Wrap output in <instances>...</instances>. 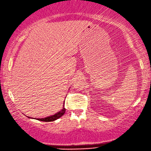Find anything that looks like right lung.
<instances>
[{
    "mask_svg": "<svg viewBox=\"0 0 151 151\" xmlns=\"http://www.w3.org/2000/svg\"><path fill=\"white\" fill-rule=\"evenodd\" d=\"M66 111V109L63 107V109L59 111L58 113H57V114H55L54 115H52L50 116H48V117H45V118H43V119H38L37 120L40 121H44V122H51V121H54L55 120L58 119V118H60V116H62L64 113H65Z\"/></svg>",
    "mask_w": 151,
    "mask_h": 151,
    "instance_id": "add662e5",
    "label": "right lung"
}]
</instances>
